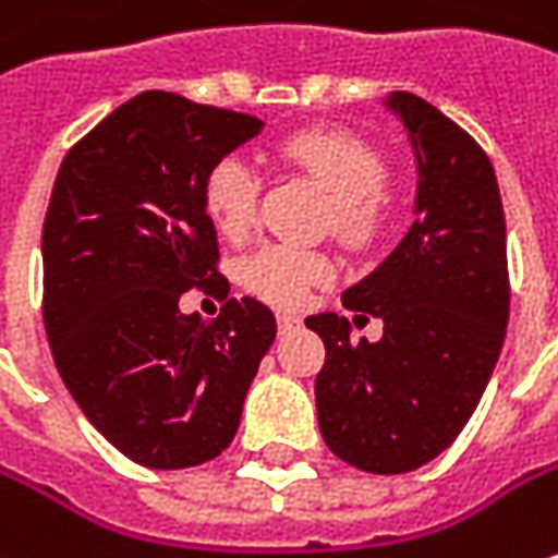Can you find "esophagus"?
I'll return each mask as SVG.
<instances>
[{
  "mask_svg": "<svg viewBox=\"0 0 558 558\" xmlns=\"http://www.w3.org/2000/svg\"><path fill=\"white\" fill-rule=\"evenodd\" d=\"M300 325V315L296 312H278V327L280 330H290V327Z\"/></svg>",
  "mask_w": 558,
  "mask_h": 558,
  "instance_id": "1",
  "label": "esophagus"
}]
</instances>
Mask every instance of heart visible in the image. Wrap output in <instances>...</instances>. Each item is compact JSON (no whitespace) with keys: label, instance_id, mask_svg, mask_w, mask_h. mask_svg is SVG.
<instances>
[{"label":"heart","instance_id":"obj_1","mask_svg":"<svg viewBox=\"0 0 558 558\" xmlns=\"http://www.w3.org/2000/svg\"><path fill=\"white\" fill-rule=\"evenodd\" d=\"M280 158L303 171L333 199V233L365 246L380 228L390 168L375 146L340 131H305L280 143ZM258 181L243 158H218L203 181V208L221 236L240 240L253 228ZM333 275L322 253L296 250L283 243L258 246L243 258L240 278L258 300L275 305H300L312 287H322Z\"/></svg>","mask_w":558,"mask_h":558}]
</instances>
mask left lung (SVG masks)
I'll return each mask as SVG.
<instances>
[{"instance_id":"obj_1","label":"left lung","mask_w":558,"mask_h":558,"mask_svg":"<svg viewBox=\"0 0 558 558\" xmlns=\"http://www.w3.org/2000/svg\"><path fill=\"white\" fill-rule=\"evenodd\" d=\"M412 143L415 221L343 305L384 322L355 343L337 312L308 315L325 340L318 427L352 469L402 474L437 459L469 424L494 375L506 322V218L487 153L422 96L384 99Z\"/></svg>"}]
</instances>
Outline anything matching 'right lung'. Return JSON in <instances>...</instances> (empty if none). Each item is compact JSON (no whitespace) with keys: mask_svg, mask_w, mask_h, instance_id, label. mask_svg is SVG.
Instances as JSON below:
<instances>
[{"mask_svg":"<svg viewBox=\"0 0 558 558\" xmlns=\"http://www.w3.org/2000/svg\"><path fill=\"white\" fill-rule=\"evenodd\" d=\"M253 114L149 89L64 156L43 225V318L59 375L89 424L146 469H190L233 440L278 322L253 296L215 322L183 315L208 287L218 233L203 181L262 134Z\"/></svg>","mask_w":558,"mask_h":558,"instance_id":"right-lung-1","label":"right lung"}]
</instances>
